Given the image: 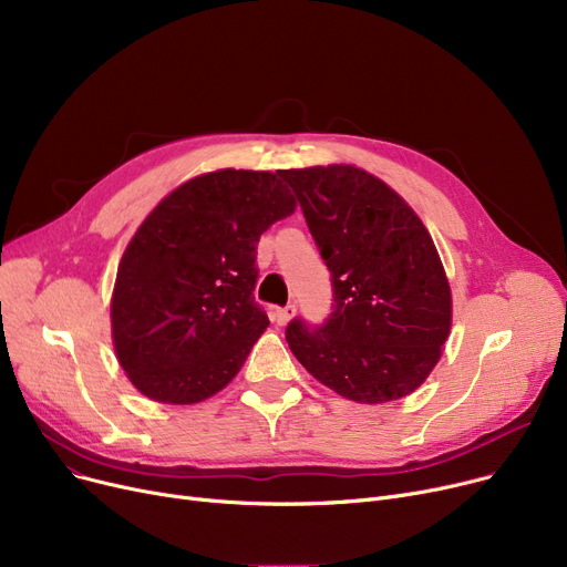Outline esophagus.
<instances>
[{
	"instance_id": "esophagus-1",
	"label": "esophagus",
	"mask_w": 567,
	"mask_h": 567,
	"mask_svg": "<svg viewBox=\"0 0 567 567\" xmlns=\"http://www.w3.org/2000/svg\"><path fill=\"white\" fill-rule=\"evenodd\" d=\"M293 315H296V306H293V303H287V306H282V308L276 310V321H278V323H287Z\"/></svg>"
}]
</instances>
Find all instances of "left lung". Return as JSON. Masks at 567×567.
Returning a JSON list of instances; mask_svg holds the SVG:
<instances>
[{"mask_svg": "<svg viewBox=\"0 0 567 567\" xmlns=\"http://www.w3.org/2000/svg\"><path fill=\"white\" fill-rule=\"evenodd\" d=\"M278 174L301 204L333 287L323 323L289 321L291 353L353 402L413 393L451 333V287L430 231L395 190L359 167Z\"/></svg>", "mask_w": 567, "mask_h": 567, "instance_id": "left-lung-1", "label": "left lung"}]
</instances>
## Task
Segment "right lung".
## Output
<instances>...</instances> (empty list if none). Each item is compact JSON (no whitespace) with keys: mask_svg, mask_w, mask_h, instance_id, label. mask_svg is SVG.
Listing matches in <instances>:
<instances>
[{"mask_svg":"<svg viewBox=\"0 0 567 567\" xmlns=\"http://www.w3.org/2000/svg\"><path fill=\"white\" fill-rule=\"evenodd\" d=\"M291 212L276 174L220 169L148 214L112 296L114 349L140 393L195 404L236 377L268 326L252 293L259 236Z\"/></svg>","mask_w":567,"mask_h":567,"instance_id":"obj_1","label":"right lung"}]
</instances>
